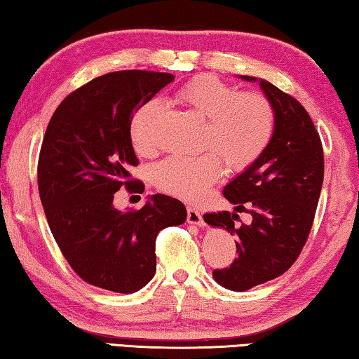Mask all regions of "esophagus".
I'll use <instances>...</instances> for the list:
<instances>
[{
  "label": "esophagus",
  "instance_id": "34e87169",
  "mask_svg": "<svg viewBox=\"0 0 359 359\" xmlns=\"http://www.w3.org/2000/svg\"><path fill=\"white\" fill-rule=\"evenodd\" d=\"M187 222L190 223V224H196V226H201V228L205 226L203 214L199 210L194 209V208H188V210H187Z\"/></svg>",
  "mask_w": 359,
  "mask_h": 359
}]
</instances>
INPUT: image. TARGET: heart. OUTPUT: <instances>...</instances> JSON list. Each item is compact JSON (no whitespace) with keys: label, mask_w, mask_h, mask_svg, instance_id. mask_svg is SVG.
<instances>
[{"label":"heart","mask_w":359,"mask_h":359,"mask_svg":"<svg viewBox=\"0 0 359 359\" xmlns=\"http://www.w3.org/2000/svg\"><path fill=\"white\" fill-rule=\"evenodd\" d=\"M175 100L205 118L203 145L214 149L231 171L253 165L271 142L276 115L271 101L263 95L239 93L231 85L205 74L185 83ZM160 111V102L149 101L133 114L128 135L139 155L150 156L156 151L154 130ZM216 156L214 151H204L194 156H169L154 169L155 185L172 196L199 201L220 177L222 163Z\"/></svg>","instance_id":"obj_1"}]
</instances>
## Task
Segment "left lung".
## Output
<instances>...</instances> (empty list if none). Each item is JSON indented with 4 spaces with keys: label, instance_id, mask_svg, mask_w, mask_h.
Here are the masks:
<instances>
[{
    "label": "left lung",
    "instance_id": "8db88e82",
    "mask_svg": "<svg viewBox=\"0 0 359 359\" xmlns=\"http://www.w3.org/2000/svg\"><path fill=\"white\" fill-rule=\"evenodd\" d=\"M257 82L274 107L271 142L257 161L224 187L234 212L205 214L204 222L236 236L238 258L226 269L214 271V280L231 291H247L282 276L299 257L311 233L323 185V149L312 118L293 96L264 79ZM247 202L252 223H235Z\"/></svg>",
    "mask_w": 359,
    "mask_h": 359
}]
</instances>
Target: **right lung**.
<instances>
[{
  "mask_svg": "<svg viewBox=\"0 0 359 359\" xmlns=\"http://www.w3.org/2000/svg\"><path fill=\"white\" fill-rule=\"evenodd\" d=\"M174 81L172 74L118 71L66 96L42 141L38 187L60 250L85 282L115 293H136L155 276V239L187 220L179 199L156 193L139 210H118L120 187L137 165L130 141L133 114Z\"/></svg>",
  "mask_w": 359,
  "mask_h": 359,
  "instance_id": "obj_1",
  "label": "right lung"
}]
</instances>
